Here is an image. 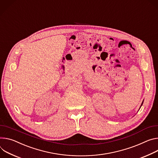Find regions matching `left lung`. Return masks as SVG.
<instances>
[{"label": "left lung", "instance_id": "8db88e82", "mask_svg": "<svg viewBox=\"0 0 158 158\" xmlns=\"http://www.w3.org/2000/svg\"><path fill=\"white\" fill-rule=\"evenodd\" d=\"M142 104H143V102H142V104H141V106L142 105ZM141 106H140V107H141Z\"/></svg>", "mask_w": 158, "mask_h": 158}]
</instances>
